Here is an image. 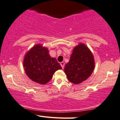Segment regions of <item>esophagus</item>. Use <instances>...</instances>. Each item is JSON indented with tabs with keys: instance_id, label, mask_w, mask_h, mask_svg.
I'll return each instance as SVG.
<instances>
[{
	"instance_id": "obj_1",
	"label": "esophagus",
	"mask_w": 120,
	"mask_h": 120,
	"mask_svg": "<svg viewBox=\"0 0 120 120\" xmlns=\"http://www.w3.org/2000/svg\"><path fill=\"white\" fill-rule=\"evenodd\" d=\"M60 66H61L62 68V69H64V66H65V62H60Z\"/></svg>"
}]
</instances>
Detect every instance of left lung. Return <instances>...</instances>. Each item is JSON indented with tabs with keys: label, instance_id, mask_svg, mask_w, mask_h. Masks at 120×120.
Here are the masks:
<instances>
[{
	"label": "left lung",
	"instance_id": "obj_1",
	"mask_svg": "<svg viewBox=\"0 0 120 120\" xmlns=\"http://www.w3.org/2000/svg\"><path fill=\"white\" fill-rule=\"evenodd\" d=\"M94 67V60L91 51L85 45L79 43L73 49L64 71L70 82L79 84L91 75Z\"/></svg>",
	"mask_w": 120,
	"mask_h": 120
}]
</instances>
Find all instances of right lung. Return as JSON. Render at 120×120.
Listing matches in <instances>:
<instances>
[{
  "label": "right lung",
  "mask_w": 120,
  "mask_h": 120,
  "mask_svg": "<svg viewBox=\"0 0 120 120\" xmlns=\"http://www.w3.org/2000/svg\"><path fill=\"white\" fill-rule=\"evenodd\" d=\"M23 66L30 79L42 85L49 82L54 73L62 69L56 58L49 55L48 49L40 44L35 45L26 54Z\"/></svg>",
  "instance_id": "1"
}]
</instances>
